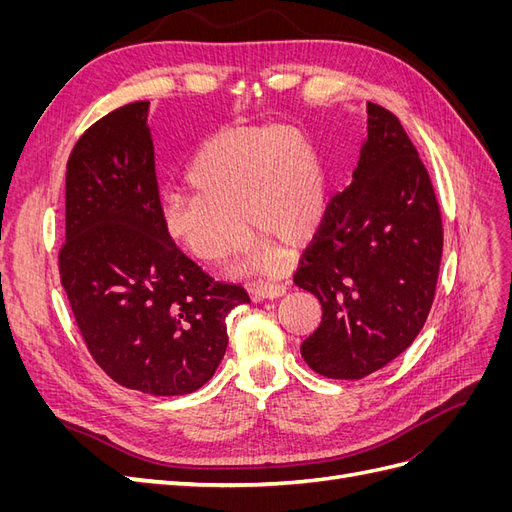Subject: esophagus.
Returning a JSON list of instances; mask_svg holds the SVG:
<instances>
[{"instance_id": "34e87169", "label": "esophagus", "mask_w": 512, "mask_h": 512, "mask_svg": "<svg viewBox=\"0 0 512 512\" xmlns=\"http://www.w3.org/2000/svg\"><path fill=\"white\" fill-rule=\"evenodd\" d=\"M284 292H286V286H284V284H267V282H258V284H254V288H252V297H254V301H262V299H277V297H282Z\"/></svg>"}]
</instances>
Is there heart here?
Segmentation results:
<instances>
[{
    "instance_id": "obj_1",
    "label": "heart",
    "mask_w": 512,
    "mask_h": 512,
    "mask_svg": "<svg viewBox=\"0 0 512 512\" xmlns=\"http://www.w3.org/2000/svg\"><path fill=\"white\" fill-rule=\"evenodd\" d=\"M194 192L164 198L166 237L205 265H220L256 235L243 269L269 271L282 245L312 241L327 213V175L307 136L271 126L215 134L188 168ZM243 219L246 224L240 220Z\"/></svg>"
}]
</instances>
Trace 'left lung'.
<instances>
[{"instance_id":"1","label":"left lung","mask_w":512,"mask_h":512,"mask_svg":"<svg viewBox=\"0 0 512 512\" xmlns=\"http://www.w3.org/2000/svg\"><path fill=\"white\" fill-rule=\"evenodd\" d=\"M442 215L401 121L367 102V141L348 188L331 198L294 284L320 301L301 344L305 363L335 380L389 365L421 333L436 297Z\"/></svg>"}]
</instances>
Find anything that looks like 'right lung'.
I'll list each match as a JSON object with an SVG mask.
<instances>
[{"label":"right lung","mask_w":512,"mask_h":512,"mask_svg":"<svg viewBox=\"0 0 512 512\" xmlns=\"http://www.w3.org/2000/svg\"><path fill=\"white\" fill-rule=\"evenodd\" d=\"M147 108L119 106L76 141L59 277L104 374L173 397L211 380L228 346L226 316L250 297L215 282L166 237Z\"/></svg>","instance_id":"1"}]
</instances>
